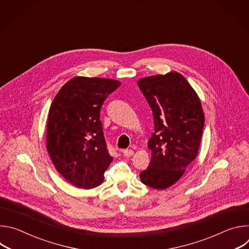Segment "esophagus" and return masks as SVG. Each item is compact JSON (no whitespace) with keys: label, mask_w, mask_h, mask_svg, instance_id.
I'll list each match as a JSON object with an SVG mask.
<instances>
[{"label":"esophagus","mask_w":249,"mask_h":249,"mask_svg":"<svg viewBox=\"0 0 249 249\" xmlns=\"http://www.w3.org/2000/svg\"><path fill=\"white\" fill-rule=\"evenodd\" d=\"M123 155H124V157H131L134 155V151L133 150H124Z\"/></svg>","instance_id":"34e87169"}]
</instances>
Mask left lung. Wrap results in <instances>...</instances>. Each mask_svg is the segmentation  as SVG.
<instances>
[{"instance_id":"8db88e82","label":"left lung","mask_w":249,"mask_h":249,"mask_svg":"<svg viewBox=\"0 0 249 249\" xmlns=\"http://www.w3.org/2000/svg\"><path fill=\"white\" fill-rule=\"evenodd\" d=\"M138 86L151 106L155 128L148 143L151 163L140 178L154 189H165L180 178L198 154L205 121L202 105L179 73L143 78Z\"/></svg>"}]
</instances>
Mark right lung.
<instances>
[{
	"mask_svg": "<svg viewBox=\"0 0 249 249\" xmlns=\"http://www.w3.org/2000/svg\"><path fill=\"white\" fill-rule=\"evenodd\" d=\"M119 86L111 79L77 77L61 88L50 106L47 151L57 171L79 188L101 184L113 160L99 115L106 97Z\"/></svg>",
	"mask_w": 249,
	"mask_h": 249,
	"instance_id": "1",
	"label": "right lung"
}]
</instances>
